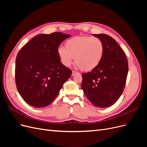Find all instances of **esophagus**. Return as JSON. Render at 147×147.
<instances>
[{"mask_svg":"<svg viewBox=\"0 0 147 147\" xmlns=\"http://www.w3.org/2000/svg\"><path fill=\"white\" fill-rule=\"evenodd\" d=\"M78 73L77 72H76V71H74V70H72V76H75V75L76 74H78Z\"/></svg>","mask_w":147,"mask_h":147,"instance_id":"34e87169","label":"esophagus"}]
</instances>
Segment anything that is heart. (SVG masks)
<instances>
[{"label":"heart","mask_w":147,"mask_h":147,"mask_svg":"<svg viewBox=\"0 0 147 147\" xmlns=\"http://www.w3.org/2000/svg\"><path fill=\"white\" fill-rule=\"evenodd\" d=\"M104 52L102 40L96 37L76 36L67 40L65 48L57 50L61 63L66 67L75 63L84 71H91L99 65Z\"/></svg>","instance_id":"obj_1"}]
</instances>
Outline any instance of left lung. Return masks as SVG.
Instances as JSON below:
<instances>
[{"label":"left lung","instance_id":"obj_1","mask_svg":"<svg viewBox=\"0 0 147 147\" xmlns=\"http://www.w3.org/2000/svg\"><path fill=\"white\" fill-rule=\"evenodd\" d=\"M93 35L103 42L104 55L96 69L82 74V88L93 105L108 107L117 102L123 92L128 73L127 61L114 38L104 34Z\"/></svg>","mask_w":147,"mask_h":147}]
</instances>
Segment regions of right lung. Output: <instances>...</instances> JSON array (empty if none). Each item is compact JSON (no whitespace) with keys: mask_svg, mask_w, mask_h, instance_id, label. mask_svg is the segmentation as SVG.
<instances>
[{"mask_svg":"<svg viewBox=\"0 0 147 147\" xmlns=\"http://www.w3.org/2000/svg\"><path fill=\"white\" fill-rule=\"evenodd\" d=\"M71 36L62 32L39 34L18 53L15 82L20 95L28 104L45 107L58 95L72 70L61 63L57 48Z\"/></svg>","mask_w":147,"mask_h":147,"instance_id":"obj_1","label":"right lung"}]
</instances>
